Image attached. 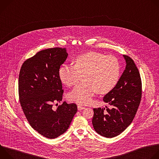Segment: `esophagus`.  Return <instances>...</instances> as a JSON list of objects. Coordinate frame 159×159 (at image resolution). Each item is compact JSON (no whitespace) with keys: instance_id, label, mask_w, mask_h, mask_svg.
I'll return each mask as SVG.
<instances>
[{"instance_id":"obj_1","label":"esophagus","mask_w":159,"mask_h":159,"mask_svg":"<svg viewBox=\"0 0 159 159\" xmlns=\"http://www.w3.org/2000/svg\"><path fill=\"white\" fill-rule=\"evenodd\" d=\"M77 108H78V110H79V111H80V110H82V109H85V107L84 106H82V105H78Z\"/></svg>"}]
</instances>
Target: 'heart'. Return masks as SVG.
<instances>
[{"instance_id": "1", "label": "heart", "mask_w": 159, "mask_h": 159, "mask_svg": "<svg viewBox=\"0 0 159 159\" xmlns=\"http://www.w3.org/2000/svg\"><path fill=\"white\" fill-rule=\"evenodd\" d=\"M72 65H63L59 69V77L67 86L75 85L83 75V82L68 94L69 101L80 104L91 102L98 91L106 94L117 84L120 76V64L112 55L90 52L76 57Z\"/></svg>"}]
</instances>
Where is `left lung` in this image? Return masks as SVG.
I'll return each instance as SVG.
<instances>
[{"instance_id": "8db88e82", "label": "left lung", "mask_w": 159, "mask_h": 159, "mask_svg": "<svg viewBox=\"0 0 159 159\" xmlns=\"http://www.w3.org/2000/svg\"><path fill=\"white\" fill-rule=\"evenodd\" d=\"M126 68L116 86L104 97L111 107L94 108L92 123L95 131L102 137L118 136L131 123L142 98V80L131 58L123 55Z\"/></svg>"}]
</instances>
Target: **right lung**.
I'll use <instances>...</instances> for the list:
<instances>
[{"instance_id":"add662e5","label":"right lung","mask_w":159,"mask_h":159,"mask_svg":"<svg viewBox=\"0 0 159 159\" xmlns=\"http://www.w3.org/2000/svg\"><path fill=\"white\" fill-rule=\"evenodd\" d=\"M67 56L66 48L41 50L25 61L19 72V97L22 111L31 126L50 139L68 129L77 111L75 104L66 102L57 109L53 108L54 102L62 100L58 72Z\"/></svg>"}]
</instances>
